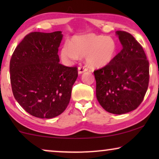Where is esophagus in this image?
I'll return each mask as SVG.
<instances>
[{"mask_svg":"<svg viewBox=\"0 0 159 159\" xmlns=\"http://www.w3.org/2000/svg\"><path fill=\"white\" fill-rule=\"evenodd\" d=\"M88 71V69L85 68L84 66H80L78 67V74L79 75H81L83 72H85V71Z\"/></svg>","mask_w":159,"mask_h":159,"instance_id":"34e87169","label":"esophagus"}]
</instances>
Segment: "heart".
I'll return each mask as SVG.
<instances>
[{
    "label": "heart",
    "mask_w": 159,
    "mask_h": 159,
    "mask_svg": "<svg viewBox=\"0 0 159 159\" xmlns=\"http://www.w3.org/2000/svg\"><path fill=\"white\" fill-rule=\"evenodd\" d=\"M117 45L111 37L90 33L75 36L61 50L63 63L70 66L80 56H84L87 64L92 68H101L111 63L116 54Z\"/></svg>",
    "instance_id": "obj_1"
}]
</instances>
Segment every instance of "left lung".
<instances>
[{
    "label": "left lung",
    "instance_id": "obj_1",
    "mask_svg": "<svg viewBox=\"0 0 159 159\" xmlns=\"http://www.w3.org/2000/svg\"><path fill=\"white\" fill-rule=\"evenodd\" d=\"M122 49L111 63L94 71L98 101L106 111L124 114L136 109L148 87L149 62L131 34L116 31Z\"/></svg>",
    "mask_w": 159,
    "mask_h": 159
}]
</instances>
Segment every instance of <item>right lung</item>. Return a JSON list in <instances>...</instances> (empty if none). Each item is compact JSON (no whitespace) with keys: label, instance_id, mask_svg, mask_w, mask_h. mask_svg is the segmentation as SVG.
<instances>
[{"label":"right lung","instance_id":"right-lung-1","mask_svg":"<svg viewBox=\"0 0 159 159\" xmlns=\"http://www.w3.org/2000/svg\"><path fill=\"white\" fill-rule=\"evenodd\" d=\"M62 32H34L17 45L10 61V79L16 101L27 113L41 119L62 114L71 98L77 68L59 63Z\"/></svg>","mask_w":159,"mask_h":159}]
</instances>
